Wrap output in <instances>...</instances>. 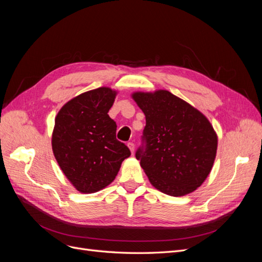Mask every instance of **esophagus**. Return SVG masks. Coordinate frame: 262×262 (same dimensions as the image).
<instances>
[{"mask_svg":"<svg viewBox=\"0 0 262 262\" xmlns=\"http://www.w3.org/2000/svg\"><path fill=\"white\" fill-rule=\"evenodd\" d=\"M126 145H128V147H129L130 150H131V153L133 154V152H134V143H132V142H129V143L126 144Z\"/></svg>","mask_w":262,"mask_h":262,"instance_id":"1","label":"esophagus"}]
</instances>
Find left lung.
I'll return each mask as SVG.
<instances>
[{"label":"left lung","mask_w":262,"mask_h":262,"mask_svg":"<svg viewBox=\"0 0 262 262\" xmlns=\"http://www.w3.org/2000/svg\"><path fill=\"white\" fill-rule=\"evenodd\" d=\"M132 98L145 115L136 157L150 184L172 196L194 191L216 156L217 136L207 117L168 91L137 92Z\"/></svg>","instance_id":"obj_1"}]
</instances>
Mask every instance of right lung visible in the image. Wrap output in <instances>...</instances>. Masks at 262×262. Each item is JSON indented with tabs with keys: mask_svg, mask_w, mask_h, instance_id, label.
Segmentation results:
<instances>
[{
	"mask_svg": "<svg viewBox=\"0 0 262 262\" xmlns=\"http://www.w3.org/2000/svg\"><path fill=\"white\" fill-rule=\"evenodd\" d=\"M117 92L109 87L85 92L68 101L55 117L52 150L77 191L94 193L112 184L130 149L116 139L108 112Z\"/></svg>",
	"mask_w": 262,
	"mask_h": 262,
	"instance_id": "obj_1",
	"label": "right lung"
}]
</instances>
